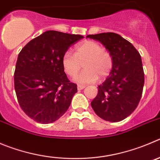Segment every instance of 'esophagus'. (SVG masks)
I'll return each instance as SVG.
<instances>
[{
	"label": "esophagus",
	"mask_w": 160,
	"mask_h": 160,
	"mask_svg": "<svg viewBox=\"0 0 160 160\" xmlns=\"http://www.w3.org/2000/svg\"><path fill=\"white\" fill-rule=\"evenodd\" d=\"M85 88V86L84 85H78V86H77V89H78V90H82V89H83Z\"/></svg>",
	"instance_id": "esophagus-1"
}]
</instances>
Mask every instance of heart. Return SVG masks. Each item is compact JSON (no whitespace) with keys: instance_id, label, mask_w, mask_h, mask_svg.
<instances>
[{"instance_id":"heart-1","label":"heart","mask_w":160,"mask_h":160,"mask_svg":"<svg viewBox=\"0 0 160 160\" xmlns=\"http://www.w3.org/2000/svg\"><path fill=\"white\" fill-rule=\"evenodd\" d=\"M83 65V72L74 78L80 84L92 83L108 77L111 72L114 60L110 52L103 48L102 44L93 40H86L74 48V54L65 52L62 59L64 72L68 77H75Z\"/></svg>"}]
</instances>
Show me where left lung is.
Listing matches in <instances>:
<instances>
[{"label": "left lung", "mask_w": 160, "mask_h": 160, "mask_svg": "<svg viewBox=\"0 0 160 160\" xmlns=\"http://www.w3.org/2000/svg\"><path fill=\"white\" fill-rule=\"evenodd\" d=\"M86 38L102 43L114 60L109 77L98 86V94L91 105L103 120L120 122L134 111L142 95L144 74L141 55L132 43L115 33L89 35Z\"/></svg>", "instance_id": "obj_1"}]
</instances>
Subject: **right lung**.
I'll use <instances>...</instances> for the list:
<instances>
[{
	"instance_id": "1",
	"label": "right lung",
	"mask_w": 160,
	"mask_h": 160,
	"mask_svg": "<svg viewBox=\"0 0 160 160\" xmlns=\"http://www.w3.org/2000/svg\"><path fill=\"white\" fill-rule=\"evenodd\" d=\"M83 38L47 31L19 52L14 73L15 91L21 109L35 122L52 123L69 107L77 85L68 80L62 59L70 46Z\"/></svg>"
}]
</instances>
